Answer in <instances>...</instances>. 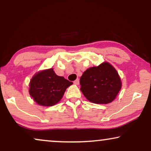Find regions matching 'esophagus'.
Segmentation results:
<instances>
[{
  "mask_svg": "<svg viewBox=\"0 0 151 151\" xmlns=\"http://www.w3.org/2000/svg\"><path fill=\"white\" fill-rule=\"evenodd\" d=\"M74 84H80V80H79V79H76L75 81H74Z\"/></svg>",
  "mask_w": 151,
  "mask_h": 151,
  "instance_id": "34e87169",
  "label": "esophagus"
}]
</instances>
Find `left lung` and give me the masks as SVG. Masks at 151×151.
<instances>
[{
    "label": "left lung",
    "instance_id": "left-lung-1",
    "mask_svg": "<svg viewBox=\"0 0 151 151\" xmlns=\"http://www.w3.org/2000/svg\"><path fill=\"white\" fill-rule=\"evenodd\" d=\"M80 84L84 96L95 104L113 102L122 88L118 73L109 63L86 69L80 78Z\"/></svg>",
    "mask_w": 151,
    "mask_h": 151
}]
</instances>
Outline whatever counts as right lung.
<instances>
[{"label": "right lung", "mask_w": 151, "mask_h": 151, "mask_svg": "<svg viewBox=\"0 0 151 151\" xmlns=\"http://www.w3.org/2000/svg\"><path fill=\"white\" fill-rule=\"evenodd\" d=\"M72 82L57 76L53 69L37 73L29 84V94L37 104L41 106L55 105L63 98Z\"/></svg>", "instance_id": "add662e5"}]
</instances>
